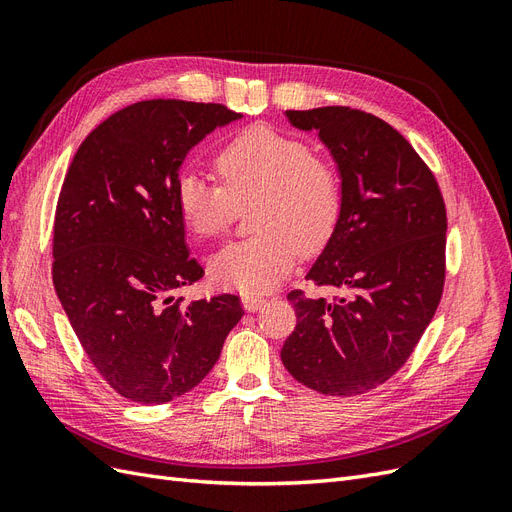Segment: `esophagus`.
<instances>
[{"label":"esophagus","mask_w":512,"mask_h":512,"mask_svg":"<svg viewBox=\"0 0 512 512\" xmlns=\"http://www.w3.org/2000/svg\"><path fill=\"white\" fill-rule=\"evenodd\" d=\"M241 303H243L247 312H256V309H260L262 303H265V297H262V294H256V292H243Z\"/></svg>","instance_id":"1"}]
</instances>
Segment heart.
Here are the masks:
<instances>
[{
  "instance_id": "heart-1",
  "label": "heart",
  "mask_w": 512,
  "mask_h": 512,
  "mask_svg": "<svg viewBox=\"0 0 512 512\" xmlns=\"http://www.w3.org/2000/svg\"><path fill=\"white\" fill-rule=\"evenodd\" d=\"M222 185L185 170L175 185L183 224L200 239L224 235L237 207L250 203L252 237L209 260L215 284L241 292L275 286L303 252L327 243L342 213V177L322 153L271 126L239 132L215 156Z\"/></svg>"
}]
</instances>
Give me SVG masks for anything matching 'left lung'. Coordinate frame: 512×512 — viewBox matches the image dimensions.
<instances>
[{
  "instance_id": "1",
  "label": "left lung",
  "mask_w": 512,
  "mask_h": 512,
  "mask_svg": "<svg viewBox=\"0 0 512 512\" xmlns=\"http://www.w3.org/2000/svg\"><path fill=\"white\" fill-rule=\"evenodd\" d=\"M318 132L342 177V213L305 280L333 301L292 290L297 327L282 348L294 380L322 395L376 389L408 361L444 288L446 207L438 181L389 123L348 106L286 111Z\"/></svg>"
}]
</instances>
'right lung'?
I'll list each match as a JSON object with an SVG mask.
<instances>
[{"mask_svg": "<svg viewBox=\"0 0 512 512\" xmlns=\"http://www.w3.org/2000/svg\"><path fill=\"white\" fill-rule=\"evenodd\" d=\"M241 117L222 104H130L85 138L61 185L55 292L100 376L138 404L192 391L243 316L235 294L190 305L173 297L203 277L175 200L179 168L207 134Z\"/></svg>", "mask_w": 512, "mask_h": 512, "instance_id": "add662e5", "label": "right lung"}]
</instances>
